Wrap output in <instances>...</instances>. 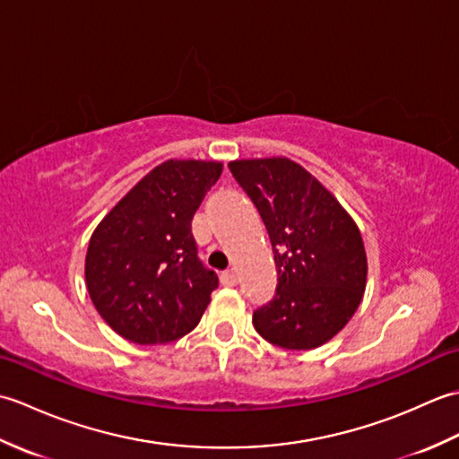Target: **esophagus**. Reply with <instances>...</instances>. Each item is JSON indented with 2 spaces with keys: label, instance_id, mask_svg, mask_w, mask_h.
<instances>
[{
  "label": "esophagus",
  "instance_id": "34e87169",
  "mask_svg": "<svg viewBox=\"0 0 459 459\" xmlns=\"http://www.w3.org/2000/svg\"><path fill=\"white\" fill-rule=\"evenodd\" d=\"M221 284L222 286H237L238 284V278H237L235 272H232V270L222 272V274H221Z\"/></svg>",
  "mask_w": 459,
  "mask_h": 459
}]
</instances>
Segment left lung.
<instances>
[{
  "mask_svg": "<svg viewBox=\"0 0 459 459\" xmlns=\"http://www.w3.org/2000/svg\"><path fill=\"white\" fill-rule=\"evenodd\" d=\"M229 168L256 204L274 250L276 296L252 316L272 345L309 351L353 317L367 286V252L335 195L290 158L235 160Z\"/></svg>",
  "mask_w": 459,
  "mask_h": 459,
  "instance_id": "1",
  "label": "left lung"
}]
</instances>
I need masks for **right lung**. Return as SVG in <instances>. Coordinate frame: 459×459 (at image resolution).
<instances>
[{"instance_id":"right-lung-1","label":"right lung","mask_w":459,"mask_h":459,"mask_svg":"<svg viewBox=\"0 0 459 459\" xmlns=\"http://www.w3.org/2000/svg\"><path fill=\"white\" fill-rule=\"evenodd\" d=\"M221 173V161H163L94 229L86 290L106 324L132 343H169L207 309L219 278L197 258L191 221Z\"/></svg>"}]
</instances>
